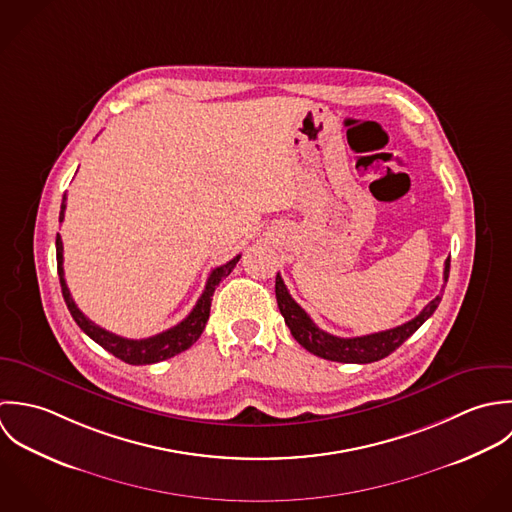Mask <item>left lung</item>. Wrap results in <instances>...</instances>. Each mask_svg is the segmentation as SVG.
I'll return each mask as SVG.
<instances>
[{
	"label": "left lung",
	"mask_w": 512,
	"mask_h": 512,
	"mask_svg": "<svg viewBox=\"0 0 512 512\" xmlns=\"http://www.w3.org/2000/svg\"><path fill=\"white\" fill-rule=\"evenodd\" d=\"M449 263L451 261L447 259L445 269H443L445 283L449 279ZM275 295H277L279 310L285 318V324L289 326L295 340L303 348H307L308 352H312L314 356H320V358L332 360V362H344V364H370V362H378V360L390 356L435 312V308L439 307V303H441V295H437L429 305L423 307V310L415 318H411L402 326L382 330L376 334L356 336V338H340V336L320 330L310 320L307 312L299 307L297 301L289 295L279 273L275 279Z\"/></svg>",
	"instance_id": "1"
}]
</instances>
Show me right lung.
<instances>
[{"mask_svg": "<svg viewBox=\"0 0 512 512\" xmlns=\"http://www.w3.org/2000/svg\"><path fill=\"white\" fill-rule=\"evenodd\" d=\"M67 196H63V204H61V213H59V221H63L65 217V207H67ZM57 273H59V281H61V291H63V299L67 303V308L71 312V316L75 318V322L79 324V328L91 336L97 344H101L104 350H108L112 356L120 358L126 364L132 366H142V364H156L160 360L172 358L184 350H188L204 332L205 322L209 318V308H211V297L217 289V285L233 271V267L237 265L239 257H233L229 263L215 267L205 283L204 293L198 299L196 307L192 308V312L176 326L150 336V338H142V340H130V338H122L118 334H112L108 330L101 328L99 324H95L93 320H89L79 307L75 305L67 281H65V271H63V241L57 235Z\"/></svg>", "mask_w": 512, "mask_h": 512, "instance_id": "add662e5", "label": "right lung"}]
</instances>
